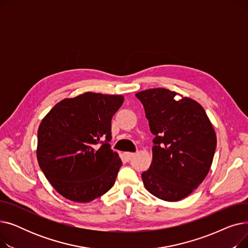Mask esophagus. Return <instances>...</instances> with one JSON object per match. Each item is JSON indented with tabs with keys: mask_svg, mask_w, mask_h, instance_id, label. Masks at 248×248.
I'll list each match as a JSON object with an SVG mask.
<instances>
[{
	"mask_svg": "<svg viewBox=\"0 0 248 248\" xmlns=\"http://www.w3.org/2000/svg\"><path fill=\"white\" fill-rule=\"evenodd\" d=\"M124 157H125L126 161H131L135 157V153H125Z\"/></svg>",
	"mask_w": 248,
	"mask_h": 248,
	"instance_id": "obj_1",
	"label": "esophagus"
}]
</instances>
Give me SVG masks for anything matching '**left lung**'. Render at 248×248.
Returning <instances> with one entry per match:
<instances>
[{
  "instance_id": "1",
  "label": "left lung",
  "mask_w": 248,
  "mask_h": 248,
  "mask_svg": "<svg viewBox=\"0 0 248 248\" xmlns=\"http://www.w3.org/2000/svg\"><path fill=\"white\" fill-rule=\"evenodd\" d=\"M176 96L181 98L174 99ZM152 134L153 160L141 174L146 189L159 199L175 202L196 189L209 172L216 134L200 103L166 88L140 91Z\"/></svg>"
}]
</instances>
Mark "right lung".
I'll return each mask as SVG.
<instances>
[{"instance_id":"obj_1","label":"right lung","mask_w":248,"mask_h":248,"mask_svg":"<svg viewBox=\"0 0 248 248\" xmlns=\"http://www.w3.org/2000/svg\"><path fill=\"white\" fill-rule=\"evenodd\" d=\"M124 99L85 93L61 100L42 120L38 164L64 198L87 203L113 186L123 163L110 149L111 119Z\"/></svg>"}]
</instances>
